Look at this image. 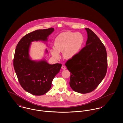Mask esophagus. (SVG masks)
I'll list each match as a JSON object with an SVG mask.
<instances>
[{
    "label": "esophagus",
    "mask_w": 123,
    "mask_h": 123,
    "mask_svg": "<svg viewBox=\"0 0 123 123\" xmlns=\"http://www.w3.org/2000/svg\"><path fill=\"white\" fill-rule=\"evenodd\" d=\"M62 70H65L66 68V67H65V66L62 65Z\"/></svg>",
    "instance_id": "1"
}]
</instances>
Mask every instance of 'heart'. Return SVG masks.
Wrapping results in <instances>:
<instances>
[{
	"instance_id": "obj_1",
	"label": "heart",
	"mask_w": 123,
	"mask_h": 123,
	"mask_svg": "<svg viewBox=\"0 0 123 123\" xmlns=\"http://www.w3.org/2000/svg\"><path fill=\"white\" fill-rule=\"evenodd\" d=\"M84 43V37L80 33L70 31L63 32L55 39L54 46L51 52L57 59L60 58V52H63V57L66 59L75 56L82 48Z\"/></svg>"
}]
</instances>
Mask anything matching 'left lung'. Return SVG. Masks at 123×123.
<instances>
[{"label": "left lung", "mask_w": 123, "mask_h": 123, "mask_svg": "<svg viewBox=\"0 0 123 123\" xmlns=\"http://www.w3.org/2000/svg\"><path fill=\"white\" fill-rule=\"evenodd\" d=\"M88 34L86 45L65 63L70 72V85L75 91L85 94L93 91L104 78L107 69L105 46L91 30Z\"/></svg>", "instance_id": "obj_1"}]
</instances>
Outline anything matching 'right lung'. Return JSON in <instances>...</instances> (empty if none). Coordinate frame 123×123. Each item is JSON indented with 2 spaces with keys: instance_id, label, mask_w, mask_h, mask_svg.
I'll list each match as a JSON object with an SVG mask.
<instances>
[{
  "instance_id": "obj_1",
  "label": "right lung",
  "mask_w": 123,
  "mask_h": 123,
  "mask_svg": "<svg viewBox=\"0 0 123 123\" xmlns=\"http://www.w3.org/2000/svg\"><path fill=\"white\" fill-rule=\"evenodd\" d=\"M53 31L54 28H50L28 33L19 41L15 50L13 65L19 82L24 90L34 95H43L49 90L53 79L62 65L61 63L49 64L45 61L37 62L29 57L31 43L46 41Z\"/></svg>"
}]
</instances>
